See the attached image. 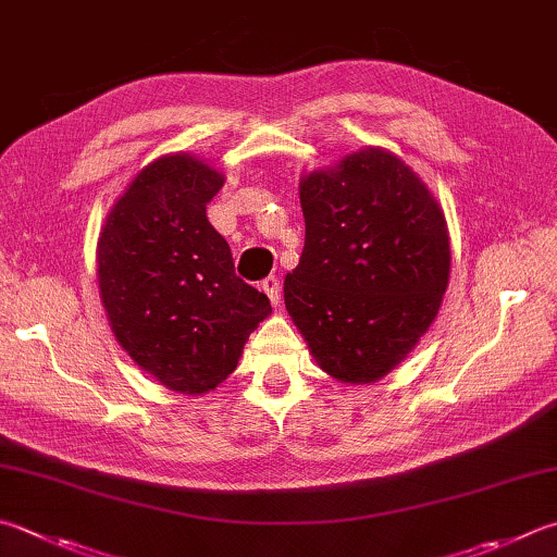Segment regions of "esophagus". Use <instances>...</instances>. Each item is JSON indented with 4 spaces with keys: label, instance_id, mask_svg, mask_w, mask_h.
I'll return each mask as SVG.
<instances>
[{
    "label": "esophagus",
    "instance_id": "34e87169",
    "mask_svg": "<svg viewBox=\"0 0 557 557\" xmlns=\"http://www.w3.org/2000/svg\"><path fill=\"white\" fill-rule=\"evenodd\" d=\"M261 290L267 293L269 300L274 302V306H278V300H281V283H278L276 276H267L264 281H261Z\"/></svg>",
    "mask_w": 557,
    "mask_h": 557
}]
</instances>
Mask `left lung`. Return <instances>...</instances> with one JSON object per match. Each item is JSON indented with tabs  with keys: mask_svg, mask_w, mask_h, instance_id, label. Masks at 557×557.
<instances>
[{
	"mask_svg": "<svg viewBox=\"0 0 557 557\" xmlns=\"http://www.w3.org/2000/svg\"><path fill=\"white\" fill-rule=\"evenodd\" d=\"M306 247L283 283L322 371L373 383L434 322L448 286L442 208L393 152L369 148L300 182Z\"/></svg>",
	"mask_w": 557,
	"mask_h": 557,
	"instance_id": "left-lung-1",
	"label": "left lung"
}]
</instances>
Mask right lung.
Wrapping results in <instances>:
<instances>
[{
	"label": "right lung",
	"mask_w": 557,
	"mask_h": 557,
	"mask_svg": "<svg viewBox=\"0 0 557 557\" xmlns=\"http://www.w3.org/2000/svg\"><path fill=\"white\" fill-rule=\"evenodd\" d=\"M223 174L166 154L135 176L99 237V288L115 339L176 393L213 391L237 369L271 302L235 274L206 203Z\"/></svg>",
	"instance_id": "obj_1"
}]
</instances>
